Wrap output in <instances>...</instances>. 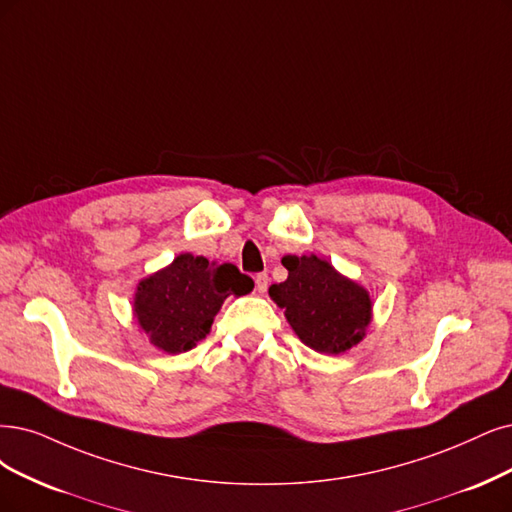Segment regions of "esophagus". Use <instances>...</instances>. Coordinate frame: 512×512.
<instances>
[{"label": "esophagus", "instance_id": "esophagus-1", "mask_svg": "<svg viewBox=\"0 0 512 512\" xmlns=\"http://www.w3.org/2000/svg\"><path fill=\"white\" fill-rule=\"evenodd\" d=\"M268 282H270V278H268L266 272L257 274V276H255V289H257L259 293H266V291H268Z\"/></svg>", "mask_w": 512, "mask_h": 512}]
</instances>
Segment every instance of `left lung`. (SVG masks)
I'll use <instances>...</instances> for the list:
<instances>
[{"label": "left lung", "mask_w": 512, "mask_h": 512, "mask_svg": "<svg viewBox=\"0 0 512 512\" xmlns=\"http://www.w3.org/2000/svg\"><path fill=\"white\" fill-rule=\"evenodd\" d=\"M282 266L289 276L270 287V297L285 308L301 342L323 354H342L361 342L371 323L367 289L316 255H287Z\"/></svg>", "instance_id": "obj_1"}]
</instances>
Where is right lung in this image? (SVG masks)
Returning <instances> with one entry per match:
<instances>
[{
    "label": "right lung",
    "mask_w": 512,
    "mask_h": 512,
    "mask_svg": "<svg viewBox=\"0 0 512 512\" xmlns=\"http://www.w3.org/2000/svg\"><path fill=\"white\" fill-rule=\"evenodd\" d=\"M255 282L232 263H208L181 253L164 270L143 278L135 293V318L156 348L179 354L192 350L211 331L230 295L251 293Z\"/></svg>",
    "instance_id": "right-lung-1"
}]
</instances>
